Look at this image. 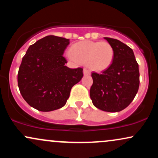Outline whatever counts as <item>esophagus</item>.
<instances>
[{"label": "esophagus", "instance_id": "esophagus-1", "mask_svg": "<svg viewBox=\"0 0 158 158\" xmlns=\"http://www.w3.org/2000/svg\"><path fill=\"white\" fill-rule=\"evenodd\" d=\"M83 73H84V75L85 76L90 75V72L87 68H84V70H83Z\"/></svg>", "mask_w": 158, "mask_h": 158}]
</instances>
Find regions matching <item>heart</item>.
<instances>
[{
    "label": "heart",
    "instance_id": "b5f03b06",
    "mask_svg": "<svg viewBox=\"0 0 158 158\" xmlns=\"http://www.w3.org/2000/svg\"><path fill=\"white\" fill-rule=\"evenodd\" d=\"M67 56L73 62L88 63L90 68L103 71L113 62L114 50L107 41H83L73 44Z\"/></svg>",
    "mask_w": 158,
    "mask_h": 158
}]
</instances>
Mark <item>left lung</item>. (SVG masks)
Instances as JSON below:
<instances>
[{"instance_id": "obj_1", "label": "left lung", "mask_w": 158, "mask_h": 158, "mask_svg": "<svg viewBox=\"0 0 158 158\" xmlns=\"http://www.w3.org/2000/svg\"><path fill=\"white\" fill-rule=\"evenodd\" d=\"M113 47L110 66L101 73L93 72L90 97L94 106L108 112H118L128 107L139 89V65L133 50L117 39L105 38Z\"/></svg>"}]
</instances>
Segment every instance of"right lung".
<instances>
[{
    "label": "right lung",
    "instance_id": "right-lung-1",
    "mask_svg": "<svg viewBox=\"0 0 158 158\" xmlns=\"http://www.w3.org/2000/svg\"><path fill=\"white\" fill-rule=\"evenodd\" d=\"M70 40L48 35L30 45L22 58L18 85L24 100L41 111L66 104L70 90L83 77V68H69L62 55Z\"/></svg>",
    "mask_w": 158,
    "mask_h": 158
}]
</instances>
